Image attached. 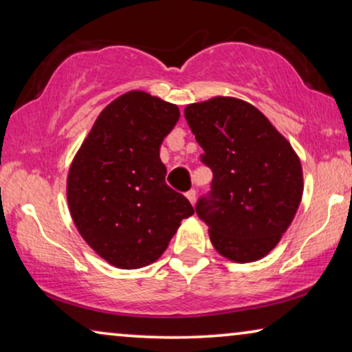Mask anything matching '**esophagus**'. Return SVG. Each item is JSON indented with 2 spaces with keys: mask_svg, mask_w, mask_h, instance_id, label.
<instances>
[{
  "mask_svg": "<svg viewBox=\"0 0 352 352\" xmlns=\"http://www.w3.org/2000/svg\"><path fill=\"white\" fill-rule=\"evenodd\" d=\"M186 197H187V200H189L192 205H195V199H197V195H195V190H194V189H190L189 192H187Z\"/></svg>",
  "mask_w": 352,
  "mask_h": 352,
  "instance_id": "34e87169",
  "label": "esophagus"
}]
</instances>
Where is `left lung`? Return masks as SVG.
Returning a JSON list of instances; mask_svg holds the SVG:
<instances>
[{
    "label": "left lung",
    "instance_id": "left-lung-1",
    "mask_svg": "<svg viewBox=\"0 0 352 352\" xmlns=\"http://www.w3.org/2000/svg\"><path fill=\"white\" fill-rule=\"evenodd\" d=\"M184 117L205 152L201 162L213 170L210 199L195 206L211 243L229 261H258L277 247L300 208V157L247 100L216 96L187 105Z\"/></svg>",
    "mask_w": 352,
    "mask_h": 352
}]
</instances>
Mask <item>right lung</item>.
<instances>
[{"label": "right lung", "instance_id": "right-lung-1", "mask_svg": "<svg viewBox=\"0 0 352 352\" xmlns=\"http://www.w3.org/2000/svg\"><path fill=\"white\" fill-rule=\"evenodd\" d=\"M179 120L177 105L146 91L113 99L72 160L67 201L85 242L118 269L157 261L194 214L184 195L166 186L160 146Z\"/></svg>", "mask_w": 352, "mask_h": 352}]
</instances>
